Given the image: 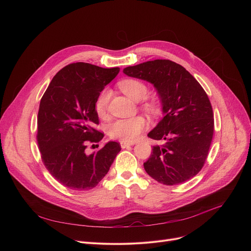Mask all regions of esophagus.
<instances>
[{
  "label": "esophagus",
  "instance_id": "34e87169",
  "mask_svg": "<svg viewBox=\"0 0 251 251\" xmlns=\"http://www.w3.org/2000/svg\"><path fill=\"white\" fill-rule=\"evenodd\" d=\"M120 145H121V148L125 149V148H128V147L134 145V143H129V142H123V141H121V142H120Z\"/></svg>",
  "mask_w": 251,
  "mask_h": 251
}]
</instances>
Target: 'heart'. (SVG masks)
Wrapping results in <instances>:
<instances>
[{"mask_svg":"<svg viewBox=\"0 0 251 251\" xmlns=\"http://www.w3.org/2000/svg\"><path fill=\"white\" fill-rule=\"evenodd\" d=\"M119 87L123 93L135 101L145 99L148 94V87L137 79H125L119 83ZM110 98L109 89H103L95 101V111L98 116L106 115L107 105ZM146 107L152 109L151 104H146ZM147 120L142 116H135L126 119H118L110 124L108 133L113 139H118L123 142H133L139 138L141 133L147 127Z\"/></svg>","mask_w":251,"mask_h":251,"instance_id":"heart-1","label":"heart"}]
</instances>
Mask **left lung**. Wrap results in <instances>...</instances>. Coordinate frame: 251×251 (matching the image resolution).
I'll list each match as a JSON object with an SVG mask.
<instances>
[{
  "label": "left lung",
  "mask_w": 251,
  "mask_h": 251,
  "mask_svg": "<svg viewBox=\"0 0 251 251\" xmlns=\"http://www.w3.org/2000/svg\"><path fill=\"white\" fill-rule=\"evenodd\" d=\"M123 73L154 84L163 104L165 116L148 137L165 144L153 147L145 171L167 186L189 181L202 169L214 132L207 94L185 67L169 59L128 66Z\"/></svg>",
  "instance_id": "obj_1"
}]
</instances>
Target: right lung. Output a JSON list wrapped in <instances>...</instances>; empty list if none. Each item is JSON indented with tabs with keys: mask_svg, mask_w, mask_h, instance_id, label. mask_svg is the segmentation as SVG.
Segmentation results:
<instances>
[{
	"mask_svg": "<svg viewBox=\"0 0 251 251\" xmlns=\"http://www.w3.org/2000/svg\"><path fill=\"white\" fill-rule=\"evenodd\" d=\"M119 70L70 63L53 76L41 99L37 141L42 161L55 180L70 190L96 187L121 150L119 143L108 142L91 155L85 153L88 144L104 137L94 128L99 124L95 101Z\"/></svg>",
	"mask_w": 251,
	"mask_h": 251,
	"instance_id": "right-lung-1",
	"label": "right lung"
}]
</instances>
